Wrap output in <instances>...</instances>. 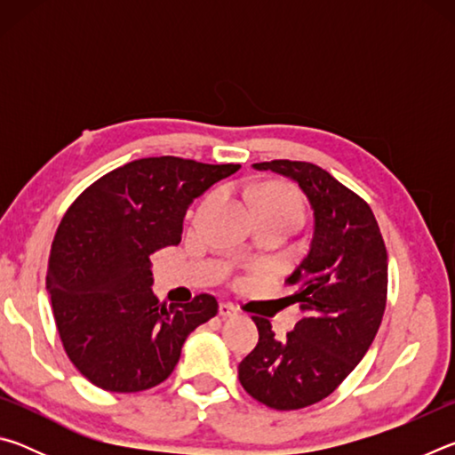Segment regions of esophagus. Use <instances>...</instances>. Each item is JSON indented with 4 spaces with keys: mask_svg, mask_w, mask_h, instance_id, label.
<instances>
[{
    "mask_svg": "<svg viewBox=\"0 0 455 455\" xmlns=\"http://www.w3.org/2000/svg\"><path fill=\"white\" fill-rule=\"evenodd\" d=\"M219 315L222 319H228V317H235L236 315V309L230 303H220L219 305Z\"/></svg>",
    "mask_w": 455,
    "mask_h": 455,
    "instance_id": "34e87169",
    "label": "esophagus"
}]
</instances>
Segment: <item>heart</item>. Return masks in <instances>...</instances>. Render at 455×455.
I'll return each mask as SVG.
<instances>
[{
  "mask_svg": "<svg viewBox=\"0 0 455 455\" xmlns=\"http://www.w3.org/2000/svg\"><path fill=\"white\" fill-rule=\"evenodd\" d=\"M257 206H271V209L292 211V212L303 214L301 198H299L295 190L289 187H283V184H268V187L260 190L255 198V209Z\"/></svg>",
  "mask_w": 455,
  "mask_h": 455,
  "instance_id": "b5f03b06",
  "label": "heart"
}]
</instances>
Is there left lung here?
Wrapping results in <instances>:
<instances>
[{
	"label": "left lung",
	"mask_w": 455,
	"mask_h": 455,
	"mask_svg": "<svg viewBox=\"0 0 455 455\" xmlns=\"http://www.w3.org/2000/svg\"><path fill=\"white\" fill-rule=\"evenodd\" d=\"M252 168L299 184L313 238L287 279L301 321L279 341L271 323L252 317L259 343L238 365V381L273 410H301L333 394L373 343L387 297V251L369 204L327 171L295 160Z\"/></svg>",
	"instance_id": "8db88e82"
}]
</instances>
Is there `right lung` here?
I'll use <instances>...</instances> for the list:
<instances>
[{"mask_svg":"<svg viewBox=\"0 0 455 455\" xmlns=\"http://www.w3.org/2000/svg\"><path fill=\"white\" fill-rule=\"evenodd\" d=\"M241 164L140 158L84 190L61 219L45 276L53 319L76 369L100 389L132 394L163 383L217 299L166 305L150 255L180 243L195 198Z\"/></svg>","mask_w":455,"mask_h":455,"instance_id":"obj_1","label":"right lung"}]
</instances>
